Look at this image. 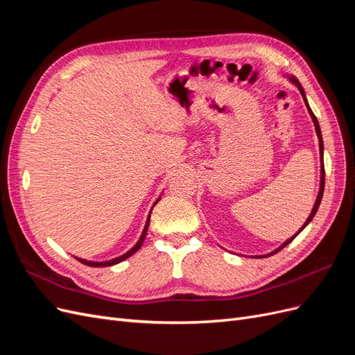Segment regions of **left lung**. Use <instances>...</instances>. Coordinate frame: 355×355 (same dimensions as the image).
<instances>
[{
	"mask_svg": "<svg viewBox=\"0 0 355 355\" xmlns=\"http://www.w3.org/2000/svg\"><path fill=\"white\" fill-rule=\"evenodd\" d=\"M290 80H292L296 85H297V89H299V92L300 93H302V96H304V101H305V105H306V108H308V111H309V114H311V116H313V121H314V125H315V132H317V136H318V142H320V159H321V182H320V192H318V197H317V201H315V204H314V209H313V211H311V214H309V218L306 219V222L304 223V227L302 228H300L299 230V232L300 231H302L305 227H306V225L311 222V220H313V218L315 216V213H317V210H318V206H320V202H321V198H323V192H324V161H323V137H321V130H320V125H318V121H317V116L313 114V111H311V108H309V105H308V102H306V98H305V93H304V89H302V85H300L299 84V81L296 80V78H290ZM297 232V234H299ZM297 234H295L293 235V237L292 239H288L282 247H278V249L275 250V252H272V253H270V254H268V256H271V254H274V253H277L278 250H282V249H284V247L288 244V243H292L293 241V239L296 237V235ZM263 257V256H262Z\"/></svg>",
	"mask_w": 355,
	"mask_h": 355,
	"instance_id": "1",
	"label": "left lung"
}]
</instances>
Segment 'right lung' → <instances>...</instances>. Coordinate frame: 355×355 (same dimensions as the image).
<instances>
[{"label": "right lung", "instance_id": "right-lung-1", "mask_svg": "<svg viewBox=\"0 0 355 355\" xmlns=\"http://www.w3.org/2000/svg\"><path fill=\"white\" fill-rule=\"evenodd\" d=\"M157 204V202H155ZM154 204V206H155ZM149 216H151V213H149ZM149 216H148V220H146V225H145V228H144V232H142V235H141V239H139V241L136 243V245L133 247L132 250H128L127 253H124L123 256H120V257H115V259H112V261H106V262H89V261H84V259H77L81 262V263H84V265H89V266H111V265H115V263H120V262H123V261H125L127 257H130L132 254H135L139 249H141V245L144 244V240H145V237H146V231H148V227H149Z\"/></svg>", "mask_w": 355, "mask_h": 355}]
</instances>
